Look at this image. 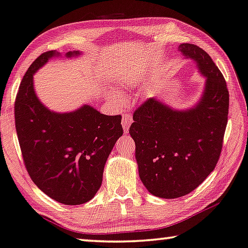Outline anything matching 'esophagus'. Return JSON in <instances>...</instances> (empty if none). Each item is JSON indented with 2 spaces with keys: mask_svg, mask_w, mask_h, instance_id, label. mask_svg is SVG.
<instances>
[{
  "mask_svg": "<svg viewBox=\"0 0 248 248\" xmlns=\"http://www.w3.org/2000/svg\"><path fill=\"white\" fill-rule=\"evenodd\" d=\"M131 123H132V118L129 116V114H127V113L124 114L123 120H121V124H123L124 134H127V132H128V129H129V127H130Z\"/></svg>",
  "mask_w": 248,
  "mask_h": 248,
  "instance_id": "1",
  "label": "esophagus"
}]
</instances>
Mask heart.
Listing matches in <instances>:
<instances>
[{
	"mask_svg": "<svg viewBox=\"0 0 248 248\" xmlns=\"http://www.w3.org/2000/svg\"><path fill=\"white\" fill-rule=\"evenodd\" d=\"M111 95H112V97H113V98H116V99H118V98H119V94H118V93H117V92H114V91L112 92V93H111Z\"/></svg>",
	"mask_w": 248,
	"mask_h": 248,
	"instance_id": "heart-1",
	"label": "heart"
}]
</instances>
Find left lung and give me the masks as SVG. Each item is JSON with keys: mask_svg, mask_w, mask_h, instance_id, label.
Segmentation results:
<instances>
[{"mask_svg": "<svg viewBox=\"0 0 248 248\" xmlns=\"http://www.w3.org/2000/svg\"><path fill=\"white\" fill-rule=\"evenodd\" d=\"M178 51L205 77L199 101L176 110L149 98L135 111L129 129L140 179L150 194L166 199L189 194L215 169L230 106L226 81L206 51L190 43L180 44Z\"/></svg>", "mask_w": 248, "mask_h": 248, "instance_id": "left-lung-1", "label": "left lung"}]
</instances>
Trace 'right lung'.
Returning a JSON list of instances; mask_svg holds the SVG:
<instances>
[{
  "label": "right lung",
  "mask_w": 248,
  "mask_h": 248,
  "mask_svg": "<svg viewBox=\"0 0 248 248\" xmlns=\"http://www.w3.org/2000/svg\"><path fill=\"white\" fill-rule=\"evenodd\" d=\"M79 54L70 51L65 57ZM59 55L47 51L30 65L16 94V128L33 183L61 204L81 205L91 201L100 188L106 161L124 129L121 116L102 114L89 105L59 113L40 101L33 75Z\"/></svg>",
  "instance_id": "add662e5"
}]
</instances>
